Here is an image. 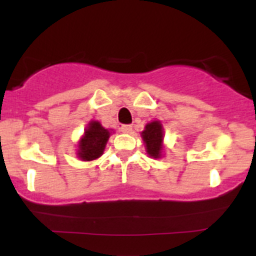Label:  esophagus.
<instances>
[{
	"mask_svg": "<svg viewBox=\"0 0 256 256\" xmlns=\"http://www.w3.org/2000/svg\"><path fill=\"white\" fill-rule=\"evenodd\" d=\"M120 130H121V132H124V134H131V132H132V126H131V125H121Z\"/></svg>",
	"mask_w": 256,
	"mask_h": 256,
	"instance_id": "34e87169",
	"label": "esophagus"
}]
</instances>
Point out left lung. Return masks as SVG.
<instances>
[{
  "label": "left lung",
  "mask_w": 256,
  "mask_h": 256,
  "mask_svg": "<svg viewBox=\"0 0 256 256\" xmlns=\"http://www.w3.org/2000/svg\"><path fill=\"white\" fill-rule=\"evenodd\" d=\"M141 138L144 140L147 154L154 160L162 158L164 151V131L161 121L154 120L146 124L144 130L141 132Z\"/></svg>",
  "instance_id": "8db88e82"
}]
</instances>
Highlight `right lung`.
Returning a JSON list of instances; mask_svg holds the SVG:
<instances>
[{"label":"right lung","instance_id":"add662e5","mask_svg":"<svg viewBox=\"0 0 256 256\" xmlns=\"http://www.w3.org/2000/svg\"><path fill=\"white\" fill-rule=\"evenodd\" d=\"M112 128H105L99 121L92 120L85 128L84 134L78 141L76 157L80 161H94L99 158L105 151Z\"/></svg>","mask_w":256,"mask_h":256}]
</instances>
